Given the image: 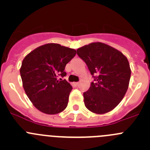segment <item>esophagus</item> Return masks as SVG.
Segmentation results:
<instances>
[{"label": "esophagus", "mask_w": 150, "mask_h": 150, "mask_svg": "<svg viewBox=\"0 0 150 150\" xmlns=\"http://www.w3.org/2000/svg\"><path fill=\"white\" fill-rule=\"evenodd\" d=\"M79 83H78V82H77V83H74V86H79Z\"/></svg>", "instance_id": "34e87169"}]
</instances>
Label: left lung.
<instances>
[{
    "mask_svg": "<svg viewBox=\"0 0 150 150\" xmlns=\"http://www.w3.org/2000/svg\"><path fill=\"white\" fill-rule=\"evenodd\" d=\"M93 81L83 93L85 106L96 114L108 112L125 96L131 78L126 57L120 51L102 43H92L77 50Z\"/></svg>",
    "mask_w": 150,
    "mask_h": 150,
    "instance_id": "obj_1",
    "label": "left lung"
}]
</instances>
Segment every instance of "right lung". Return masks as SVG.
<instances>
[{
  "label": "right lung",
  "mask_w": 150,
  "mask_h": 150,
  "mask_svg": "<svg viewBox=\"0 0 150 150\" xmlns=\"http://www.w3.org/2000/svg\"><path fill=\"white\" fill-rule=\"evenodd\" d=\"M76 54L73 48L48 43L25 57L20 69L24 89L40 112L55 115L66 108L72 87L65 79L66 64Z\"/></svg>",
  "instance_id": "right-lung-1"
}]
</instances>
